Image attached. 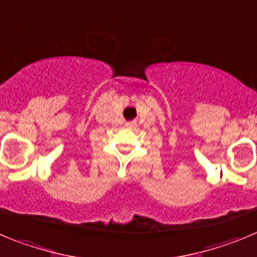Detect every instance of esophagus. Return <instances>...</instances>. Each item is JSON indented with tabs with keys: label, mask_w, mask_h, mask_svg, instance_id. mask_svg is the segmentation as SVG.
<instances>
[{
	"label": "esophagus",
	"mask_w": 257,
	"mask_h": 257,
	"mask_svg": "<svg viewBox=\"0 0 257 257\" xmlns=\"http://www.w3.org/2000/svg\"><path fill=\"white\" fill-rule=\"evenodd\" d=\"M126 127L127 128H130V130H136V128H138V123H136V121L127 122Z\"/></svg>",
	"instance_id": "esophagus-1"
}]
</instances>
